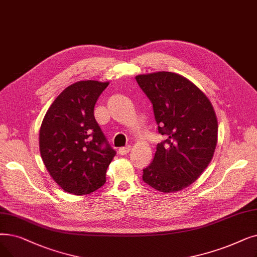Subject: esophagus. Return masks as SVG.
<instances>
[{"mask_svg":"<svg viewBox=\"0 0 257 257\" xmlns=\"http://www.w3.org/2000/svg\"><path fill=\"white\" fill-rule=\"evenodd\" d=\"M131 150V147L130 146H127V147H121V148H119L118 149V153L120 154V155H125V154H127V153H129V151Z\"/></svg>","mask_w":257,"mask_h":257,"instance_id":"obj_1","label":"esophagus"}]
</instances>
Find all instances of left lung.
I'll return each mask as SVG.
<instances>
[{"instance_id":"8db88e82","label":"left lung","mask_w":257,"mask_h":257,"mask_svg":"<svg viewBox=\"0 0 257 257\" xmlns=\"http://www.w3.org/2000/svg\"><path fill=\"white\" fill-rule=\"evenodd\" d=\"M136 80L152 103L159 133L143 181L164 193L181 191L204 172L217 143V118L206 94L186 77L167 71L140 74Z\"/></svg>"}]
</instances>
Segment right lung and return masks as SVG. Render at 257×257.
<instances>
[{
    "mask_svg": "<svg viewBox=\"0 0 257 257\" xmlns=\"http://www.w3.org/2000/svg\"><path fill=\"white\" fill-rule=\"evenodd\" d=\"M108 82L80 81L60 93L42 121L39 143L44 165L64 191L89 194L106 182L115 151L94 118Z\"/></svg>",
    "mask_w": 257,
    "mask_h": 257,
    "instance_id": "1",
    "label": "right lung"
}]
</instances>
